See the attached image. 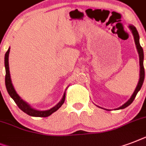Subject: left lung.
<instances>
[{
    "mask_svg": "<svg viewBox=\"0 0 146 146\" xmlns=\"http://www.w3.org/2000/svg\"><path fill=\"white\" fill-rule=\"evenodd\" d=\"M129 28L130 29V30L132 31V33L134 37V41H135V44H136V49L138 50L139 57V65H140V72H139V80L138 84H137V86H136L135 91H134L133 94L132 95V96L130 97L128 101H127L125 104H123L122 106H120V108H116L115 110H120V109H123L125 108H127V106H129V104H131L132 102H133V100L135 99L136 95L138 93V92L140 90V89L142 88V86L143 84V82H144V79H145V70H144V66H143V60H144V54H143V48L141 47L140 44H139V33L136 30V29L135 26H133V25H129ZM107 111H110L108 109H105Z\"/></svg>",
    "mask_w": 146,
    "mask_h": 146,
    "instance_id": "1",
    "label": "left lung"
}]
</instances>
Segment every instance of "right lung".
Instances as JSON below:
<instances>
[{
  "label": "right lung",
  "mask_w": 146,
  "mask_h": 146,
  "mask_svg": "<svg viewBox=\"0 0 146 146\" xmlns=\"http://www.w3.org/2000/svg\"><path fill=\"white\" fill-rule=\"evenodd\" d=\"M9 53H10V48L6 52L5 57H4V65H5V70H6V76H5V85L7 92L9 93L10 96L12 98L15 103L17 104V106L19 107V108L21 109L22 111H23L24 113H27L28 115L32 116V117H48L50 114H52L54 112L57 111L58 109L62 106V104H64V101H65V97H66V93L64 92V96L60 100V102L58 104L54 106L52 108L47 110V111H38L35 109L33 108L32 107L26 103L25 101L22 99L21 98L19 97V95L17 93V92L13 88V86L11 82V79H10V70H9Z\"/></svg>",
  "instance_id": "1"
}]
</instances>
